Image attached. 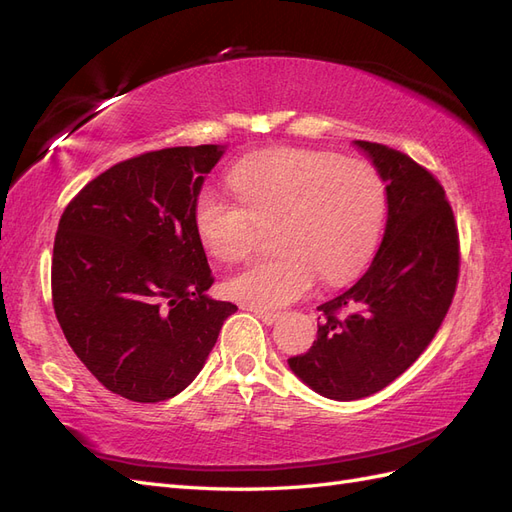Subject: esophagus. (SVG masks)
I'll return each instance as SVG.
<instances>
[{"label": "esophagus", "instance_id": "34e87169", "mask_svg": "<svg viewBox=\"0 0 512 512\" xmlns=\"http://www.w3.org/2000/svg\"><path fill=\"white\" fill-rule=\"evenodd\" d=\"M254 314L265 324H273L277 322V318H280V312H267V309H254Z\"/></svg>", "mask_w": 512, "mask_h": 512}]
</instances>
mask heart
<instances>
[{"label": "heart", "mask_w": 512, "mask_h": 512, "mask_svg": "<svg viewBox=\"0 0 512 512\" xmlns=\"http://www.w3.org/2000/svg\"><path fill=\"white\" fill-rule=\"evenodd\" d=\"M239 203L200 192L194 224L207 252L222 262L250 256L262 230L275 228V258L232 275L226 294L254 309H277L316 286L342 284L374 254L386 218V183L367 160L312 149L254 153L232 166Z\"/></svg>", "instance_id": "b5f03b06"}]
</instances>
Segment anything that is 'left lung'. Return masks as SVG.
Instances as JSON below:
<instances>
[{"label": "left lung", "mask_w": 512, "mask_h": 512, "mask_svg": "<svg viewBox=\"0 0 512 512\" xmlns=\"http://www.w3.org/2000/svg\"><path fill=\"white\" fill-rule=\"evenodd\" d=\"M386 181L389 220L365 275L318 309L314 346L290 369L324 397H369L421 356L453 303L459 232L442 183L406 153L356 141Z\"/></svg>", "instance_id": "left-lung-1"}]
</instances>
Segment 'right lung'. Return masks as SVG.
<instances>
[{"label": "right lung", "instance_id": "right-lung-1", "mask_svg": "<svg viewBox=\"0 0 512 512\" xmlns=\"http://www.w3.org/2000/svg\"><path fill=\"white\" fill-rule=\"evenodd\" d=\"M222 153H141L91 179L61 213L51 262L59 327L102 386L138 404L181 393L237 312L205 294L215 277L194 224Z\"/></svg>", "mask_w": 512, "mask_h": 512}]
</instances>
